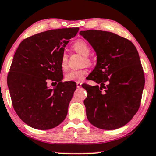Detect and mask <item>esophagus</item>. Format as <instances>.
Listing matches in <instances>:
<instances>
[{
	"label": "esophagus",
	"mask_w": 156,
	"mask_h": 156,
	"mask_svg": "<svg viewBox=\"0 0 156 156\" xmlns=\"http://www.w3.org/2000/svg\"><path fill=\"white\" fill-rule=\"evenodd\" d=\"M76 85H77V88H80V87H81L82 83H80V82H77V83H76Z\"/></svg>",
	"instance_id": "obj_1"
}]
</instances>
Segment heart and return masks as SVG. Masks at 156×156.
<instances>
[{
    "instance_id": "heart-1",
    "label": "heart",
    "mask_w": 156,
    "mask_h": 156,
    "mask_svg": "<svg viewBox=\"0 0 156 156\" xmlns=\"http://www.w3.org/2000/svg\"><path fill=\"white\" fill-rule=\"evenodd\" d=\"M73 48L78 52V54L83 55V57H88L90 55V47L87 42L84 40L80 39L76 41L73 45ZM85 60L87 63H89L90 60L87 58H85ZM67 61H68V56L66 54H62L61 58L60 66L62 70H66L67 68ZM87 74V70L86 69H80V70H75L67 73L65 76V79L68 81H82L85 78V76Z\"/></svg>"
}]
</instances>
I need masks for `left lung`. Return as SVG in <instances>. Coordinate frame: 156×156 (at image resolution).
Wrapping results in <instances>:
<instances>
[{"label":"left lung","instance_id":"left-lung-1","mask_svg":"<svg viewBox=\"0 0 156 156\" xmlns=\"http://www.w3.org/2000/svg\"><path fill=\"white\" fill-rule=\"evenodd\" d=\"M79 34L96 53V65L89 79L100 85L82 86L88 94L83 102L87 119L102 129L123 127L138 111L145 86L138 52L130 41L109 31L87 30Z\"/></svg>","mask_w":156,"mask_h":156}]
</instances>
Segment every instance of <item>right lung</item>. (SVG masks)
Returning a JSON list of instances; mask_svg holds the SVG:
<instances>
[{"mask_svg":"<svg viewBox=\"0 0 156 156\" xmlns=\"http://www.w3.org/2000/svg\"><path fill=\"white\" fill-rule=\"evenodd\" d=\"M79 29H53L23 39L13 56L7 83L15 112L27 125L45 130L66 119L76 84L62 82L65 47ZM49 80L58 83L53 89Z\"/></svg>","mask_w":156,"mask_h":156,"instance_id":"right-lung-1","label":"right lung"}]
</instances>
